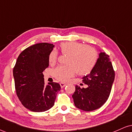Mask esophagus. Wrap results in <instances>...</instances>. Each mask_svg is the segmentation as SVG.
Returning <instances> with one entry per match:
<instances>
[{
    "instance_id": "esophagus-1",
    "label": "esophagus",
    "mask_w": 132,
    "mask_h": 132,
    "mask_svg": "<svg viewBox=\"0 0 132 132\" xmlns=\"http://www.w3.org/2000/svg\"><path fill=\"white\" fill-rule=\"evenodd\" d=\"M60 86H61V88H63V87H65V86H66V84H64V83H63V82H61L60 83Z\"/></svg>"
}]
</instances>
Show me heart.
I'll return each instance as SVG.
<instances>
[{
  "instance_id": "heart-1",
  "label": "heart",
  "mask_w": 132,
  "mask_h": 132,
  "mask_svg": "<svg viewBox=\"0 0 132 132\" xmlns=\"http://www.w3.org/2000/svg\"><path fill=\"white\" fill-rule=\"evenodd\" d=\"M63 54H68L66 66H57L53 70L54 78L62 82H68L75 75L85 76L91 72L98 59L97 51L92 46L78 42H66L60 44ZM58 54L53 50L48 56L50 64L56 63Z\"/></svg>"
}]
</instances>
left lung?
Here are the masks:
<instances>
[{
  "instance_id": "1",
  "label": "left lung",
  "mask_w": 132,
  "mask_h": 132,
  "mask_svg": "<svg viewBox=\"0 0 132 132\" xmlns=\"http://www.w3.org/2000/svg\"><path fill=\"white\" fill-rule=\"evenodd\" d=\"M114 78L115 71L109 56L101 53L94 69L83 78L82 82L88 87L81 88L76 86L72 95L76 107L87 112L102 107L109 97Z\"/></svg>"
}]
</instances>
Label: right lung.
I'll return each instance as SVG.
<instances>
[{
  "instance_id": "obj_1",
  "label": "right lung",
  "mask_w": 132,
  "mask_h": 132,
  "mask_svg": "<svg viewBox=\"0 0 132 132\" xmlns=\"http://www.w3.org/2000/svg\"><path fill=\"white\" fill-rule=\"evenodd\" d=\"M53 44L41 43L28 47L20 54L13 69L16 94L22 105L35 112L49 110L54 105L58 83L45 85L43 71L49 66L48 56Z\"/></svg>"
}]
</instances>
